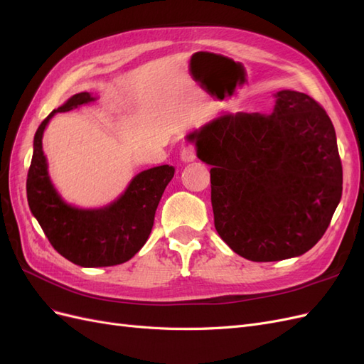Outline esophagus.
I'll return each instance as SVG.
<instances>
[{
    "mask_svg": "<svg viewBox=\"0 0 364 364\" xmlns=\"http://www.w3.org/2000/svg\"><path fill=\"white\" fill-rule=\"evenodd\" d=\"M181 159H182L183 162H193V161L196 159V149H194V145L188 144V145L183 146V149L181 150Z\"/></svg>",
    "mask_w": 364,
    "mask_h": 364,
    "instance_id": "esophagus-1",
    "label": "esophagus"
}]
</instances>
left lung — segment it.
Wrapping results in <instances>:
<instances>
[{"label":"left lung","mask_w":364,"mask_h":364,"mask_svg":"<svg viewBox=\"0 0 364 364\" xmlns=\"http://www.w3.org/2000/svg\"><path fill=\"white\" fill-rule=\"evenodd\" d=\"M271 114H222L188 134L213 165L211 205L222 240L252 262L309 251L341 199L333 125L311 96L282 90Z\"/></svg>","instance_id":"8db88e82"}]
</instances>
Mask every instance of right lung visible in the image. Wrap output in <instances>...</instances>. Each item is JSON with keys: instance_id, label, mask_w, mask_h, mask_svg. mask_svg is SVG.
<instances>
[{"instance_id": "add662e5", "label": "right lung", "mask_w": 364, "mask_h": 364, "mask_svg": "<svg viewBox=\"0 0 364 364\" xmlns=\"http://www.w3.org/2000/svg\"><path fill=\"white\" fill-rule=\"evenodd\" d=\"M95 100L88 92L73 95L38 127L26 183L28 206L48 242L63 257L84 268L121 264L144 247L156 208L174 176L170 165L145 170L134 176L119 199L97 210L65 203L48 178L43 134L55 113L70 112Z\"/></svg>"}]
</instances>
